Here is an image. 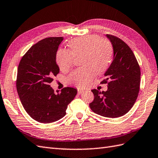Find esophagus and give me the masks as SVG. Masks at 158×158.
I'll return each mask as SVG.
<instances>
[{
  "label": "esophagus",
  "mask_w": 158,
  "mask_h": 158,
  "mask_svg": "<svg viewBox=\"0 0 158 158\" xmlns=\"http://www.w3.org/2000/svg\"><path fill=\"white\" fill-rule=\"evenodd\" d=\"M77 91H78V94H82V93L84 92V90L81 89H78Z\"/></svg>",
  "instance_id": "obj_1"
}]
</instances>
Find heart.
<instances>
[{"label":"heart","instance_id":"obj_1","mask_svg":"<svg viewBox=\"0 0 158 158\" xmlns=\"http://www.w3.org/2000/svg\"><path fill=\"white\" fill-rule=\"evenodd\" d=\"M69 51L61 49L57 52L56 62L62 71L69 70L73 65V57L81 56L83 67L76 69L69 76V81L79 87L86 86L93 79L95 71L104 72L110 64L113 49L108 40L96 35L77 38L69 42Z\"/></svg>","mask_w":158,"mask_h":158}]
</instances>
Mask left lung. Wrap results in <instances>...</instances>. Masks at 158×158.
Instances as JSON below:
<instances>
[{
	"mask_svg": "<svg viewBox=\"0 0 158 158\" xmlns=\"http://www.w3.org/2000/svg\"><path fill=\"white\" fill-rule=\"evenodd\" d=\"M113 48V60L104 73L106 91L92 89L94 101L89 107L94 112L108 118H118L129 112L136 101L141 80L140 67L133 51L122 40L106 35Z\"/></svg>",
	"mask_w": 158,
	"mask_h": 158,
	"instance_id": "8db88e82",
	"label": "left lung"
}]
</instances>
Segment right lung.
I'll return each instance as SVG.
<instances>
[{"mask_svg":"<svg viewBox=\"0 0 158 158\" xmlns=\"http://www.w3.org/2000/svg\"><path fill=\"white\" fill-rule=\"evenodd\" d=\"M63 38H47L36 43L22 57L17 70V90L25 111L33 119L50 123L66 115L77 90L64 87L54 93L50 83L59 73L56 52Z\"/></svg>","mask_w":158,"mask_h":158,"instance_id":"add662e5","label":"right lung"}]
</instances>
